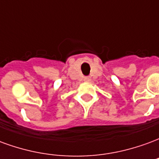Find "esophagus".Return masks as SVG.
<instances>
[{
	"instance_id": "esophagus-1",
	"label": "esophagus",
	"mask_w": 159,
	"mask_h": 159,
	"mask_svg": "<svg viewBox=\"0 0 159 159\" xmlns=\"http://www.w3.org/2000/svg\"><path fill=\"white\" fill-rule=\"evenodd\" d=\"M90 81H91V78H90V77H84V82L89 83Z\"/></svg>"
}]
</instances>
